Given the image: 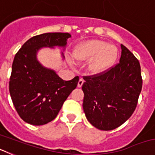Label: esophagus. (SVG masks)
I'll return each mask as SVG.
<instances>
[{"instance_id": "1", "label": "esophagus", "mask_w": 155, "mask_h": 155, "mask_svg": "<svg viewBox=\"0 0 155 155\" xmlns=\"http://www.w3.org/2000/svg\"><path fill=\"white\" fill-rule=\"evenodd\" d=\"M84 84V80H83V79H82V78L79 79L78 83V87H81L82 84Z\"/></svg>"}]
</instances>
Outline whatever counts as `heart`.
Here are the masks:
<instances>
[{
	"mask_svg": "<svg viewBox=\"0 0 155 155\" xmlns=\"http://www.w3.org/2000/svg\"><path fill=\"white\" fill-rule=\"evenodd\" d=\"M119 50L116 45L99 39L84 41L75 46L72 57L79 63L88 62L87 71L91 74L104 73L116 63Z\"/></svg>",
	"mask_w": 155,
	"mask_h": 155,
	"instance_id": "b5f03b06",
	"label": "heart"
}]
</instances>
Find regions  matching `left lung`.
I'll return each instance as SVG.
<instances>
[{
	"label": "left lung",
	"mask_w": 155,
	"mask_h": 155,
	"mask_svg": "<svg viewBox=\"0 0 155 155\" xmlns=\"http://www.w3.org/2000/svg\"><path fill=\"white\" fill-rule=\"evenodd\" d=\"M121 50L118 64L102 74L84 78V114L101 130H114L124 124L136 109L141 91L139 61L122 44Z\"/></svg>",
	"instance_id": "left-lung-1"
}]
</instances>
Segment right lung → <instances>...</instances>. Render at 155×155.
Returning <instances> with one entry per match:
<instances>
[{"label":"right lung","mask_w":155,"mask_h":155,"mask_svg":"<svg viewBox=\"0 0 155 155\" xmlns=\"http://www.w3.org/2000/svg\"><path fill=\"white\" fill-rule=\"evenodd\" d=\"M71 36L68 32L35 35L25 42L14 58L9 91L17 113L31 125H44L54 120L78 85V76L62 80L54 70L44 67L37 59L42 48L57 46L64 50ZM61 57L64 60L63 52Z\"/></svg>","instance_id":"obj_1"}]
</instances>
